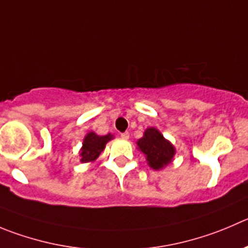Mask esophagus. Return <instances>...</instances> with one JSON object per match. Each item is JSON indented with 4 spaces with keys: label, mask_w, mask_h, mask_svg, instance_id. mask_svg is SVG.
<instances>
[{
    "label": "esophagus",
    "mask_w": 248,
    "mask_h": 248,
    "mask_svg": "<svg viewBox=\"0 0 248 248\" xmlns=\"http://www.w3.org/2000/svg\"><path fill=\"white\" fill-rule=\"evenodd\" d=\"M120 138L124 139V140H128V139H129V133H128V131H125V133H120Z\"/></svg>",
    "instance_id": "obj_1"
}]
</instances>
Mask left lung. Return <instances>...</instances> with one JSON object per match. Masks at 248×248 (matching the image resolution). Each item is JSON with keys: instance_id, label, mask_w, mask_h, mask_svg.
<instances>
[{"instance_id": "obj_1", "label": "left lung", "mask_w": 248, "mask_h": 248, "mask_svg": "<svg viewBox=\"0 0 248 248\" xmlns=\"http://www.w3.org/2000/svg\"><path fill=\"white\" fill-rule=\"evenodd\" d=\"M136 143L139 150L146 155L148 166L155 170L170 163L175 155V147L155 128L146 129L143 136Z\"/></svg>"}]
</instances>
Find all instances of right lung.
<instances>
[{
    "label": "right lung",
    "instance_id": "obj_1",
    "mask_svg": "<svg viewBox=\"0 0 248 248\" xmlns=\"http://www.w3.org/2000/svg\"><path fill=\"white\" fill-rule=\"evenodd\" d=\"M112 139V134H108L105 136L97 135L93 131L86 134L84 141H82V147L80 150V162L87 163V162L95 161L96 158L101 155V152L105 150L106 143Z\"/></svg>",
    "mask_w": 248,
    "mask_h": 248
}]
</instances>
